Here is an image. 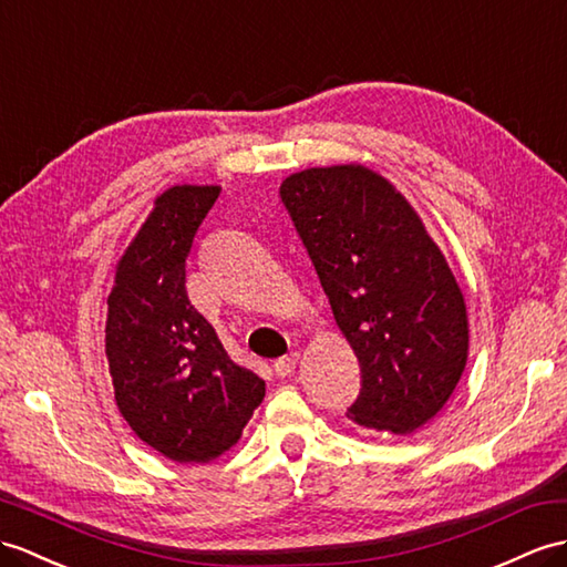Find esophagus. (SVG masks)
I'll return each mask as SVG.
<instances>
[{
    "instance_id": "obj_1",
    "label": "esophagus",
    "mask_w": 567,
    "mask_h": 567,
    "mask_svg": "<svg viewBox=\"0 0 567 567\" xmlns=\"http://www.w3.org/2000/svg\"><path fill=\"white\" fill-rule=\"evenodd\" d=\"M296 365H298V355L296 353H291V355H284V358H279V361L274 363V372L279 378H288L291 375V372L296 370Z\"/></svg>"
}]
</instances>
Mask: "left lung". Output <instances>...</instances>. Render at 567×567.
<instances>
[{
    "mask_svg": "<svg viewBox=\"0 0 567 567\" xmlns=\"http://www.w3.org/2000/svg\"><path fill=\"white\" fill-rule=\"evenodd\" d=\"M281 199L361 365L347 416L411 435L437 416L468 358L462 288L423 218L361 163L288 175Z\"/></svg>",
    "mask_w": 567,
    "mask_h": 567,
    "instance_id": "8db88e82",
    "label": "left lung"
}]
</instances>
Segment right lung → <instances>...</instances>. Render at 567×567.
I'll use <instances>...</instances> for the list:
<instances>
[{"instance_id": "add662e5", "label": "right lung", "mask_w": 567, "mask_h": 567, "mask_svg": "<svg viewBox=\"0 0 567 567\" xmlns=\"http://www.w3.org/2000/svg\"><path fill=\"white\" fill-rule=\"evenodd\" d=\"M218 185H173L115 267L105 355L115 402L134 435L177 464H206L238 443L265 380L230 361L187 298L192 240Z\"/></svg>"}]
</instances>
